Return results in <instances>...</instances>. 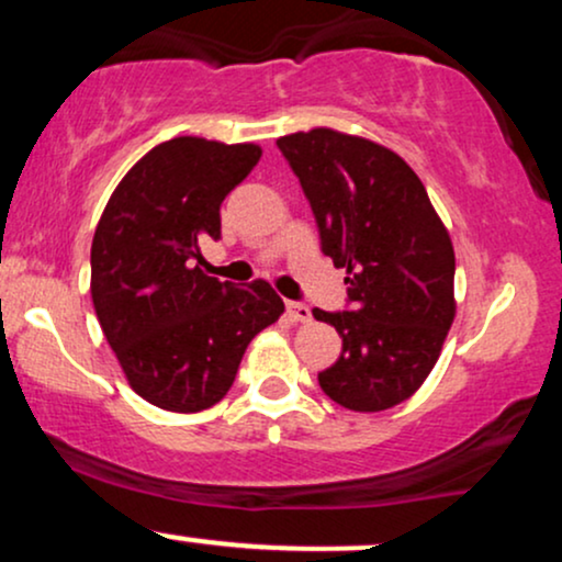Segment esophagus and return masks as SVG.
Here are the masks:
<instances>
[{"label":"esophagus","mask_w":562,"mask_h":562,"mask_svg":"<svg viewBox=\"0 0 562 562\" xmlns=\"http://www.w3.org/2000/svg\"><path fill=\"white\" fill-rule=\"evenodd\" d=\"M288 317L293 322H308V319H312V308H308L306 303L288 301Z\"/></svg>","instance_id":"obj_1"}]
</instances>
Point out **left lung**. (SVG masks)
Wrapping results in <instances>:
<instances>
[{
    "instance_id": "obj_1",
    "label": "left lung",
    "mask_w": 562,
    "mask_h": 562,
    "mask_svg": "<svg viewBox=\"0 0 562 562\" xmlns=\"http://www.w3.org/2000/svg\"><path fill=\"white\" fill-rule=\"evenodd\" d=\"M319 227L322 254L346 269L348 312H322L344 338L319 372L333 402L383 412L430 375L454 322V248L415 171L389 147L312 128L277 139Z\"/></svg>"
}]
</instances>
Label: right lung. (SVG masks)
I'll return each instance as SVG.
<instances>
[{"label": "right lung", "instance_id": "1", "mask_svg": "<svg viewBox=\"0 0 562 562\" xmlns=\"http://www.w3.org/2000/svg\"><path fill=\"white\" fill-rule=\"evenodd\" d=\"M259 158L254 142H160L121 179L94 229L97 319L128 385L160 409L222 402L245 348L285 312L269 282L237 288L200 269V243L222 237V200Z\"/></svg>", "mask_w": 562, "mask_h": 562}]
</instances>
